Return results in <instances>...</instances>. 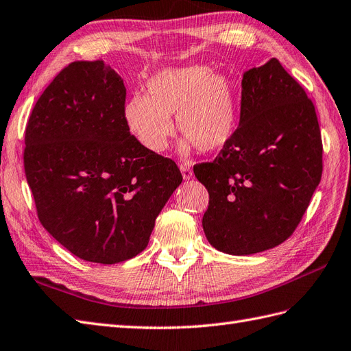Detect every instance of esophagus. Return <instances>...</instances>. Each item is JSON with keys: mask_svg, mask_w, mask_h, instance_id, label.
<instances>
[{"mask_svg": "<svg viewBox=\"0 0 351 351\" xmlns=\"http://www.w3.org/2000/svg\"><path fill=\"white\" fill-rule=\"evenodd\" d=\"M179 169H181V173H182V178L185 179V181H188V179L193 178V169L190 166L181 165V166H179Z\"/></svg>", "mask_w": 351, "mask_h": 351, "instance_id": "34e87169", "label": "esophagus"}]
</instances>
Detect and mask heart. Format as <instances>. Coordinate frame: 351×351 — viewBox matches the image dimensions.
<instances>
[{"label":"heart","instance_id":"b5f03b06","mask_svg":"<svg viewBox=\"0 0 351 351\" xmlns=\"http://www.w3.org/2000/svg\"><path fill=\"white\" fill-rule=\"evenodd\" d=\"M124 123L149 152H163L173 133L170 117L185 134L182 154L195 145L218 151L230 142L237 124V102L230 77L209 66L166 68L147 82V95L136 93L125 102Z\"/></svg>","mask_w":351,"mask_h":351}]
</instances>
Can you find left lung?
I'll return each instance as SVG.
<instances>
[{
  "mask_svg": "<svg viewBox=\"0 0 351 351\" xmlns=\"http://www.w3.org/2000/svg\"><path fill=\"white\" fill-rule=\"evenodd\" d=\"M314 105L276 58L241 80L239 128L218 157L194 166L209 193L206 239L230 255H252L292 236L322 178Z\"/></svg>",
  "mask_w": 351,
  "mask_h": 351,
  "instance_id": "8db88e82",
  "label": "left lung"
}]
</instances>
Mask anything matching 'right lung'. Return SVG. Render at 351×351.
Masks as SVG:
<instances>
[{
	"label": "right lung",
	"mask_w": 351,
	"mask_h": 351,
	"mask_svg": "<svg viewBox=\"0 0 351 351\" xmlns=\"http://www.w3.org/2000/svg\"><path fill=\"white\" fill-rule=\"evenodd\" d=\"M125 87L104 60L65 66L25 132L23 165L38 219L71 254L117 264L148 246L156 218L182 182L124 123Z\"/></svg>",
	"instance_id": "1"
}]
</instances>
